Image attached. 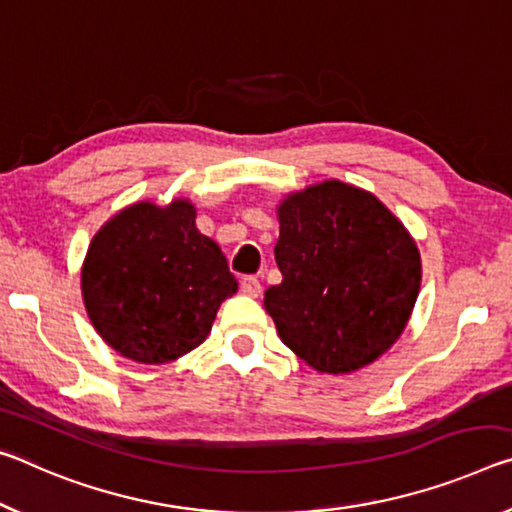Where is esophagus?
Listing matches in <instances>:
<instances>
[{"label":"esophagus","instance_id":"obj_1","mask_svg":"<svg viewBox=\"0 0 512 512\" xmlns=\"http://www.w3.org/2000/svg\"><path fill=\"white\" fill-rule=\"evenodd\" d=\"M240 288H242V292H245V295H249V297H258L261 295V281H258V276H242L240 279Z\"/></svg>","mask_w":512,"mask_h":512}]
</instances>
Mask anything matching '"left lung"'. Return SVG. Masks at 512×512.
I'll list each match as a JSON object with an SVG mask.
<instances>
[{
    "instance_id": "obj_1",
    "label": "left lung",
    "mask_w": 512,
    "mask_h": 512,
    "mask_svg": "<svg viewBox=\"0 0 512 512\" xmlns=\"http://www.w3.org/2000/svg\"><path fill=\"white\" fill-rule=\"evenodd\" d=\"M279 286L265 290L283 345L317 372L374 363L404 333L422 281L406 226L372 192L324 181L276 208Z\"/></svg>"
}]
</instances>
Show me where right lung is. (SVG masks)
Masks as SVG:
<instances>
[{
  "instance_id": "obj_1",
  "label": "right lung",
  "mask_w": 512,
  "mask_h": 512,
  "mask_svg": "<svg viewBox=\"0 0 512 512\" xmlns=\"http://www.w3.org/2000/svg\"><path fill=\"white\" fill-rule=\"evenodd\" d=\"M236 290L222 249L197 231L188 199L124 208L97 231L81 267L92 326L117 354L147 365L199 347Z\"/></svg>"
}]
</instances>
